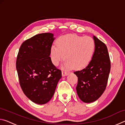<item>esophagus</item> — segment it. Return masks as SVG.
I'll list each match as a JSON object with an SVG mask.
<instances>
[{
  "label": "esophagus",
  "mask_w": 125,
  "mask_h": 125,
  "mask_svg": "<svg viewBox=\"0 0 125 125\" xmlns=\"http://www.w3.org/2000/svg\"><path fill=\"white\" fill-rule=\"evenodd\" d=\"M69 73L67 72L66 71H62V74L63 77H65V76H66L67 75H68Z\"/></svg>",
  "instance_id": "esophagus-1"
}]
</instances>
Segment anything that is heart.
<instances>
[{
  "label": "heart",
  "instance_id": "b5f03b06",
  "mask_svg": "<svg viewBox=\"0 0 125 125\" xmlns=\"http://www.w3.org/2000/svg\"><path fill=\"white\" fill-rule=\"evenodd\" d=\"M95 50V43L93 38L69 34L62 36L57 40L56 46H51L50 55L55 65H58L65 58V68L74 67L77 69H82L92 61Z\"/></svg>",
  "mask_w": 125,
  "mask_h": 125
}]
</instances>
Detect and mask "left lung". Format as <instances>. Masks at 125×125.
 Listing matches in <instances>:
<instances>
[{
    "mask_svg": "<svg viewBox=\"0 0 125 125\" xmlns=\"http://www.w3.org/2000/svg\"><path fill=\"white\" fill-rule=\"evenodd\" d=\"M93 39L95 50L92 61L84 69L74 72L78 77L77 94L86 103L98 100L104 92L111 68L106 46L95 36Z\"/></svg>",
    "mask_w": 125,
    "mask_h": 125,
    "instance_id": "8db88e82",
    "label": "left lung"
}]
</instances>
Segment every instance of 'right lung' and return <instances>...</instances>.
Returning <instances> with one entry per match:
<instances>
[{
	"instance_id": "obj_1",
	"label": "right lung",
	"mask_w": 125,
	"mask_h": 125,
	"mask_svg": "<svg viewBox=\"0 0 125 125\" xmlns=\"http://www.w3.org/2000/svg\"><path fill=\"white\" fill-rule=\"evenodd\" d=\"M55 38L42 33L25 41L17 56L16 67L23 92L32 102L45 104L49 101L62 77L53 64L50 50Z\"/></svg>"
}]
</instances>
